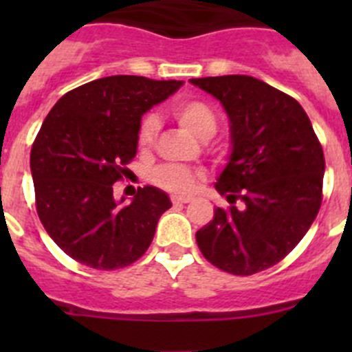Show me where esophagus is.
<instances>
[{"instance_id": "esophagus-1", "label": "esophagus", "mask_w": 352, "mask_h": 352, "mask_svg": "<svg viewBox=\"0 0 352 352\" xmlns=\"http://www.w3.org/2000/svg\"><path fill=\"white\" fill-rule=\"evenodd\" d=\"M170 201H173V204H186L190 203L192 197L190 195H170Z\"/></svg>"}]
</instances>
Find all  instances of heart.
<instances>
[{
  "instance_id": "1",
  "label": "heart",
  "mask_w": 352,
  "mask_h": 352,
  "mask_svg": "<svg viewBox=\"0 0 352 352\" xmlns=\"http://www.w3.org/2000/svg\"><path fill=\"white\" fill-rule=\"evenodd\" d=\"M173 114L179 125L199 141H208L219 129L213 109L203 100H179L173 105ZM158 132V121L153 114L142 120L139 129V144L149 148ZM153 182L170 192H190L195 186V174L190 169L178 166H162L153 173Z\"/></svg>"
}]
</instances>
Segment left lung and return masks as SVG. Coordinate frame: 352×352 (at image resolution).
<instances>
[{
  "label": "left lung",
  "mask_w": 352,
  "mask_h": 352,
  "mask_svg": "<svg viewBox=\"0 0 352 352\" xmlns=\"http://www.w3.org/2000/svg\"><path fill=\"white\" fill-rule=\"evenodd\" d=\"M231 123V157L214 188L241 208H217L195 232L213 266L247 276L280 263L301 241L322 201L324 155L292 96L250 76L190 79Z\"/></svg>",
  "instance_id": "obj_1"
}]
</instances>
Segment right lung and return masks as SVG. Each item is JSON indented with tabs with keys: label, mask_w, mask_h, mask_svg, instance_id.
Listing matches in <instances>:
<instances>
[{
	"label": "right lung",
	"mask_w": 352,
	"mask_h": 352,
	"mask_svg": "<svg viewBox=\"0 0 352 352\" xmlns=\"http://www.w3.org/2000/svg\"><path fill=\"white\" fill-rule=\"evenodd\" d=\"M183 80L111 76L82 84L56 102L31 148L36 213L61 250L95 270H118L148 250L170 199L157 186L130 203L113 185L138 153L142 114Z\"/></svg>",
	"instance_id": "right-lung-1"
}]
</instances>
